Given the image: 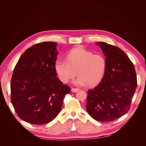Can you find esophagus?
I'll use <instances>...</instances> for the list:
<instances>
[{"label":"esophagus","mask_w":146,"mask_h":146,"mask_svg":"<svg viewBox=\"0 0 146 146\" xmlns=\"http://www.w3.org/2000/svg\"><path fill=\"white\" fill-rule=\"evenodd\" d=\"M78 91H79V89H78V88H72V89H71V91H72V92H77Z\"/></svg>","instance_id":"34e87169"}]
</instances>
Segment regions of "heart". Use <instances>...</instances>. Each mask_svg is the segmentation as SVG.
<instances>
[{"label":"heart","mask_w":146,"mask_h":146,"mask_svg":"<svg viewBox=\"0 0 146 146\" xmlns=\"http://www.w3.org/2000/svg\"><path fill=\"white\" fill-rule=\"evenodd\" d=\"M66 61H55V70L60 80L68 83L77 75L74 83L78 86L94 87L103 80L107 70V61L102 54H94L85 48L78 47L70 50Z\"/></svg>","instance_id":"b5f03b06"}]
</instances>
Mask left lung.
I'll return each instance as SVG.
<instances>
[{
    "label": "left lung",
    "instance_id": "obj_1",
    "mask_svg": "<svg viewBox=\"0 0 146 146\" xmlns=\"http://www.w3.org/2000/svg\"><path fill=\"white\" fill-rule=\"evenodd\" d=\"M107 61L103 80L88 91L86 108L95 120L110 122L129 111L137 86L133 63L120 48L104 42L96 44Z\"/></svg>",
    "mask_w": 146,
    "mask_h": 146
}]
</instances>
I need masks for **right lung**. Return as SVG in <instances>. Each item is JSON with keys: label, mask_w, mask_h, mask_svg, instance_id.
<instances>
[{"label": "right lung", "mask_w": 146, "mask_h": 146, "mask_svg": "<svg viewBox=\"0 0 146 146\" xmlns=\"http://www.w3.org/2000/svg\"><path fill=\"white\" fill-rule=\"evenodd\" d=\"M54 42L29 47L20 57L11 80V102L23 121L46 124L57 116L70 88L63 85L55 70L58 55Z\"/></svg>", "instance_id": "obj_1"}]
</instances>
